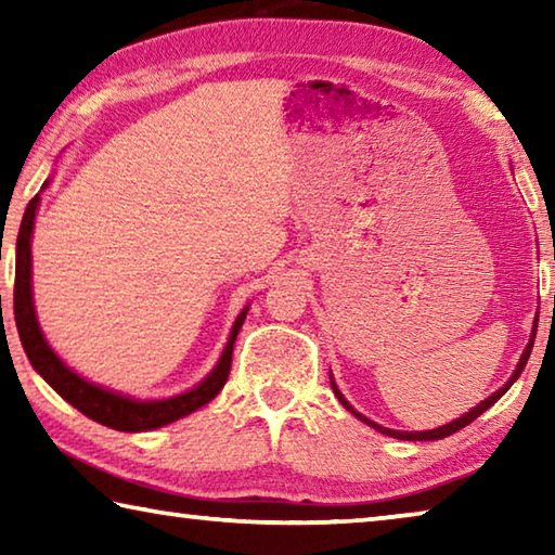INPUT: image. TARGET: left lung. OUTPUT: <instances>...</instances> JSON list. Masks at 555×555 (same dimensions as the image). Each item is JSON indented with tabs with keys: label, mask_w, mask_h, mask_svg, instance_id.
Segmentation results:
<instances>
[{
	"label": "left lung",
	"mask_w": 555,
	"mask_h": 555,
	"mask_svg": "<svg viewBox=\"0 0 555 555\" xmlns=\"http://www.w3.org/2000/svg\"><path fill=\"white\" fill-rule=\"evenodd\" d=\"M537 327H539V318H537V325H533V333H531V340H529V345H526V350H524V354H521V360H519V364H516V370H514V374H512V379L504 384V387L500 389V391H494L492 397H487L482 403H477V406L473 409V411H467L465 416H460L457 421H453V424H448V426H440V428H434V430H424V434H401V430H391V428H384V426H379V424H374V421H370V418H364L362 413H357L350 403L345 401V397L340 391H337V387L333 384V391H335V397L340 399V403L343 406L347 409V411H352L357 418L360 421H364V424H370L372 428H377V430H382V434H387V436H391V438H401V440H438V438H446V436H453L455 430H460V428H465V426H469L473 424V421L477 418V416H482V413L492 406V403L496 401V399H502L504 393H506V389L512 387V384L516 382V377H519V374L524 372V367H526V360H529V354H531V347H533V337H537Z\"/></svg>",
	"instance_id": "left-lung-1"
}]
</instances>
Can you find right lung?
<instances>
[{
	"label": "right lung",
	"instance_id": "add662e5",
	"mask_svg": "<svg viewBox=\"0 0 555 555\" xmlns=\"http://www.w3.org/2000/svg\"><path fill=\"white\" fill-rule=\"evenodd\" d=\"M36 205H39V195H34L26 205L22 228H18L16 237V274H14V321L18 337H22L24 352L29 357L34 370L51 384V387L61 393V397L70 403V406L86 413L88 418L98 421V424L127 430V434H137V430H152L162 428L171 421L188 416V413L198 411L210 399L218 397V391L224 387L230 377L232 367V350L237 333L247 318V308L240 313L237 321L232 325L230 340L224 345V352L220 357L218 367H215L208 377H205L198 387L181 393V397L164 399V401H134L127 397H119L115 391L100 389L95 384L78 377L73 370L55 357V352L43 340L39 321L34 313L31 300V232H34V218Z\"/></svg>",
	"mask_w": 555,
	"mask_h": 555
}]
</instances>
